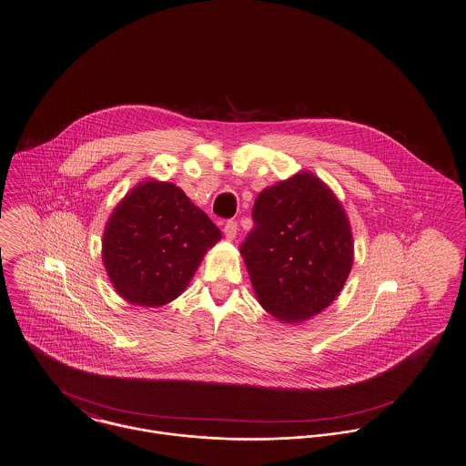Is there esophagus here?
Returning a JSON list of instances; mask_svg holds the SVG:
<instances>
[{
    "label": "esophagus",
    "instance_id": "34e87169",
    "mask_svg": "<svg viewBox=\"0 0 466 466\" xmlns=\"http://www.w3.org/2000/svg\"><path fill=\"white\" fill-rule=\"evenodd\" d=\"M223 232H225V238H227L228 241H232V239L238 236V222L228 220V222L223 225Z\"/></svg>",
    "mask_w": 466,
    "mask_h": 466
}]
</instances>
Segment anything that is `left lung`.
I'll return each instance as SVG.
<instances>
[{"instance_id":"left-lung-1","label":"left lung","mask_w":466,"mask_h":466,"mask_svg":"<svg viewBox=\"0 0 466 466\" xmlns=\"http://www.w3.org/2000/svg\"><path fill=\"white\" fill-rule=\"evenodd\" d=\"M241 255L262 308L300 323L329 308L353 266V236L342 204L309 171L255 199Z\"/></svg>"}]
</instances>
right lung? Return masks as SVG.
<instances>
[{
    "instance_id": "obj_1",
    "label": "right lung",
    "mask_w": 466,
    "mask_h": 466,
    "mask_svg": "<svg viewBox=\"0 0 466 466\" xmlns=\"http://www.w3.org/2000/svg\"><path fill=\"white\" fill-rule=\"evenodd\" d=\"M220 228L185 192L147 179L118 202L103 236L113 289L134 306L158 308L181 295Z\"/></svg>"
}]
</instances>
